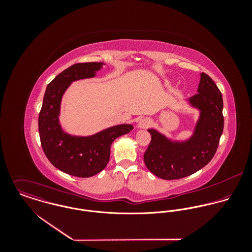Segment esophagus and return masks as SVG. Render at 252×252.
I'll list each match as a JSON object with an SVG mask.
<instances>
[{"label": "esophagus", "mask_w": 252, "mask_h": 252, "mask_svg": "<svg viewBox=\"0 0 252 252\" xmlns=\"http://www.w3.org/2000/svg\"><path fill=\"white\" fill-rule=\"evenodd\" d=\"M151 124H152L151 119H149V118H143V119L139 122V127H141V128H147V127H149Z\"/></svg>", "instance_id": "34e87169"}]
</instances>
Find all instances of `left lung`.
<instances>
[{
	"label": "left lung",
	"instance_id": "obj_1",
	"mask_svg": "<svg viewBox=\"0 0 252 252\" xmlns=\"http://www.w3.org/2000/svg\"><path fill=\"white\" fill-rule=\"evenodd\" d=\"M201 110L194 136L185 143H172L153 129L144 155L147 169L163 180H180L204 168L214 158L223 133V100L215 81L201 73L198 93L189 99Z\"/></svg>",
	"mask_w": 252,
	"mask_h": 252
}]
</instances>
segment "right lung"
<instances>
[{"label":"right lung","mask_w":252,"mask_h":252,"mask_svg":"<svg viewBox=\"0 0 252 252\" xmlns=\"http://www.w3.org/2000/svg\"><path fill=\"white\" fill-rule=\"evenodd\" d=\"M103 63H76L60 72L46 87L38 114L42 150L60 171L77 178H90L103 171L109 160L112 142L133 130L129 124L110 127L91 137H72L62 131L58 115L61 99L72 81L95 76Z\"/></svg>","instance_id":"1"}]
</instances>
